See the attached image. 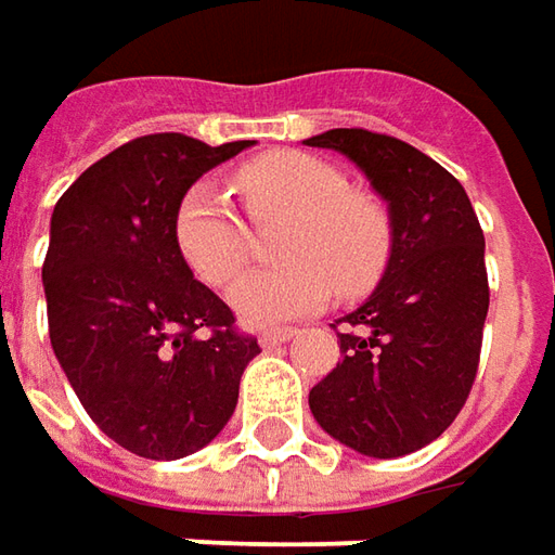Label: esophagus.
<instances>
[{
    "label": "esophagus",
    "instance_id": "34e87169",
    "mask_svg": "<svg viewBox=\"0 0 555 555\" xmlns=\"http://www.w3.org/2000/svg\"><path fill=\"white\" fill-rule=\"evenodd\" d=\"M293 333H296L293 326H278V330H262V333H259V345H262V348H278L281 341H286V338H293Z\"/></svg>",
    "mask_w": 555,
    "mask_h": 555
}]
</instances>
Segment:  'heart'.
<instances>
[{"label":"heart","mask_w":555,"mask_h":555,"mask_svg":"<svg viewBox=\"0 0 555 555\" xmlns=\"http://www.w3.org/2000/svg\"><path fill=\"white\" fill-rule=\"evenodd\" d=\"M256 219H289L278 256L286 266L247 274L232 308L253 326L318 311L336 286L360 296L388 262L390 225L382 204L348 189L345 173L308 152L256 158L237 177ZM173 244L185 269L207 286H229L247 269V225L214 182L185 192L173 217Z\"/></svg>","instance_id":"obj_1"}]
</instances>
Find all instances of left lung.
<instances>
[{
  "instance_id": "1",
  "label": "left lung",
  "mask_w": 555,
  "mask_h": 555,
  "mask_svg": "<svg viewBox=\"0 0 555 555\" xmlns=\"http://www.w3.org/2000/svg\"><path fill=\"white\" fill-rule=\"evenodd\" d=\"M305 143L348 155L390 217L388 269L333 323L341 360L308 406L360 455L400 459L437 440L474 388L489 311L486 237L464 185L403 140L336 128Z\"/></svg>"
}]
</instances>
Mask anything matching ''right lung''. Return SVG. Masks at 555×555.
Instances as JSON below:
<instances>
[{
    "instance_id": "obj_1",
    "label": "right lung",
    "mask_w": 555,
    "mask_h": 555,
    "mask_svg": "<svg viewBox=\"0 0 555 555\" xmlns=\"http://www.w3.org/2000/svg\"><path fill=\"white\" fill-rule=\"evenodd\" d=\"M247 146L146 133L88 167L54 207L42 266L51 348L91 422L140 459H185L214 440L259 354L173 244L192 182Z\"/></svg>"
}]
</instances>
